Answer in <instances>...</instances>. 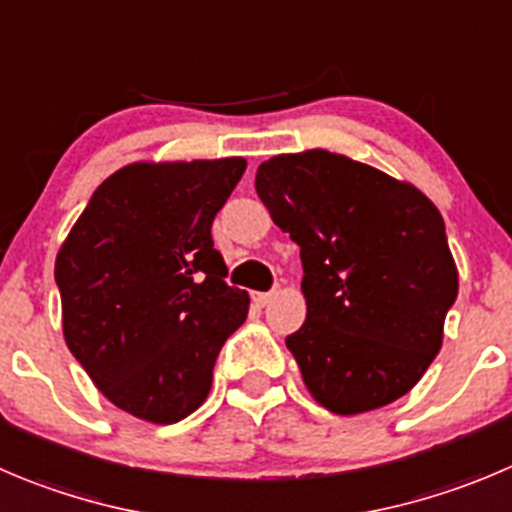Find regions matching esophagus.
<instances>
[{"instance_id": "esophagus-1", "label": "esophagus", "mask_w": 512, "mask_h": 512, "mask_svg": "<svg viewBox=\"0 0 512 512\" xmlns=\"http://www.w3.org/2000/svg\"><path fill=\"white\" fill-rule=\"evenodd\" d=\"M274 296H276L274 291H256V294H253V301H256L259 306H266L271 299H274Z\"/></svg>"}]
</instances>
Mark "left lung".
<instances>
[{
	"mask_svg": "<svg viewBox=\"0 0 512 512\" xmlns=\"http://www.w3.org/2000/svg\"><path fill=\"white\" fill-rule=\"evenodd\" d=\"M256 193L301 248L306 321L286 337L311 397L359 415L410 392L442 347L457 266L435 203L329 150L274 155Z\"/></svg>",
	"mask_w": 512,
	"mask_h": 512,
	"instance_id": "left-lung-1",
	"label": "left lung"
}]
</instances>
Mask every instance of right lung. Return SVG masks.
Listing matches in <instances>:
<instances>
[{"label": "right lung", "mask_w": 512, "mask_h": 512, "mask_svg": "<svg viewBox=\"0 0 512 512\" xmlns=\"http://www.w3.org/2000/svg\"><path fill=\"white\" fill-rule=\"evenodd\" d=\"M243 158L130 163L102 180L55 261L70 352L115 407L173 425L206 402L223 342L246 321L213 248Z\"/></svg>", "instance_id": "1"}]
</instances>
